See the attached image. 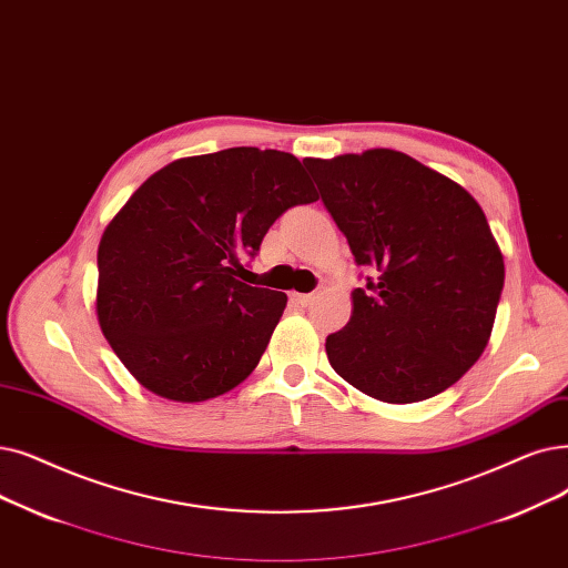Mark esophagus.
I'll return each instance as SVG.
<instances>
[{
    "label": "esophagus",
    "mask_w": 568,
    "mask_h": 568,
    "mask_svg": "<svg viewBox=\"0 0 568 568\" xmlns=\"http://www.w3.org/2000/svg\"><path fill=\"white\" fill-rule=\"evenodd\" d=\"M292 300H294V304H300V306H311V304L315 302V292H308V294L294 292V294H292Z\"/></svg>",
    "instance_id": "1"
}]
</instances>
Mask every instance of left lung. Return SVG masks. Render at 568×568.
Instances as JSON below:
<instances>
[{"label": "left lung", "instance_id": "left-lung-1", "mask_svg": "<svg viewBox=\"0 0 568 568\" xmlns=\"http://www.w3.org/2000/svg\"><path fill=\"white\" fill-rule=\"evenodd\" d=\"M304 166L355 262L374 268L353 290L351 323L327 336L332 368L387 404L436 397L483 355L504 290L483 209L389 148Z\"/></svg>", "mask_w": 568, "mask_h": 568}]
</instances>
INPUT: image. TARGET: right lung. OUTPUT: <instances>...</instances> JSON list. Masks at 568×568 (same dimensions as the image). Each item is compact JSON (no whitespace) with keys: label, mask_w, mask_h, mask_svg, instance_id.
Here are the masks:
<instances>
[{"label":"right lung","mask_w":568,"mask_h":568,"mask_svg":"<svg viewBox=\"0 0 568 568\" xmlns=\"http://www.w3.org/2000/svg\"><path fill=\"white\" fill-rule=\"evenodd\" d=\"M315 200L297 158L248 145L171 162L130 196L97 251V317L145 389L192 404L253 374L287 297L243 283V260Z\"/></svg>","instance_id":"right-lung-1"}]
</instances>
